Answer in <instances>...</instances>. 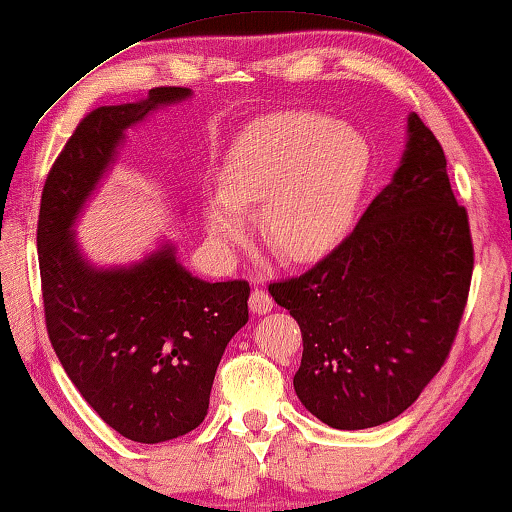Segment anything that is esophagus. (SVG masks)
Wrapping results in <instances>:
<instances>
[{"label": "esophagus", "instance_id": "esophagus-1", "mask_svg": "<svg viewBox=\"0 0 512 512\" xmlns=\"http://www.w3.org/2000/svg\"><path fill=\"white\" fill-rule=\"evenodd\" d=\"M249 309L256 313V316H265L274 309V300L261 288H254L249 295Z\"/></svg>", "mask_w": 512, "mask_h": 512}]
</instances>
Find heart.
Instances as JSON below:
<instances>
[{"mask_svg": "<svg viewBox=\"0 0 512 512\" xmlns=\"http://www.w3.org/2000/svg\"><path fill=\"white\" fill-rule=\"evenodd\" d=\"M371 153L350 125L316 112H277L251 123L201 203L206 235L222 254L247 240L256 212L261 240L288 263L325 256L348 233L366 190Z\"/></svg>", "mask_w": 512, "mask_h": 512, "instance_id": "b5f03b06", "label": "heart"}]
</instances>
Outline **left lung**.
<instances>
[{
  "label": "left lung",
  "mask_w": 512,
  "mask_h": 512,
  "mask_svg": "<svg viewBox=\"0 0 512 512\" xmlns=\"http://www.w3.org/2000/svg\"><path fill=\"white\" fill-rule=\"evenodd\" d=\"M474 247L446 157L416 114L391 183L302 277L270 283L302 329L300 403L336 430L403 414L442 368L465 311Z\"/></svg>",
  "instance_id": "left-lung-1"
}]
</instances>
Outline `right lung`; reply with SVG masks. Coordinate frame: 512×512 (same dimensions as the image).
Returning <instances> with one entry per match:
<instances>
[{"mask_svg": "<svg viewBox=\"0 0 512 512\" xmlns=\"http://www.w3.org/2000/svg\"><path fill=\"white\" fill-rule=\"evenodd\" d=\"M192 89L157 86L144 100L98 107L52 164L38 215V263L52 348L107 426L160 444L201 426L231 338L249 320V283H210L167 238L135 263L98 265L75 226L109 176L128 132Z\"/></svg>", "mask_w": 512, "mask_h": 512, "instance_id": "obj_1", "label": "right lung"}]
</instances>
